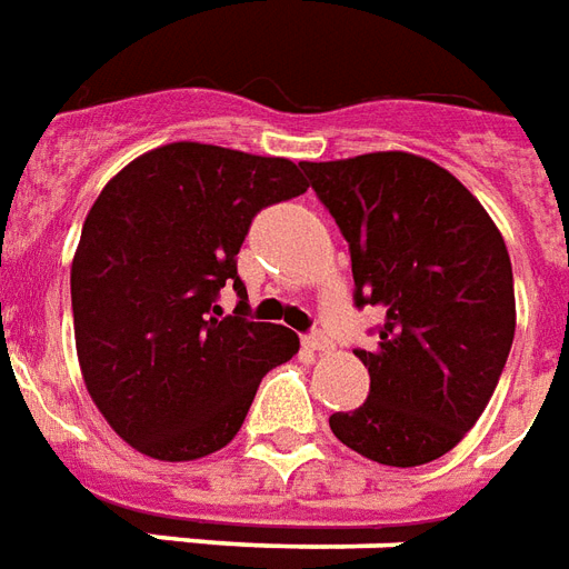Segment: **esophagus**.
Instances as JSON below:
<instances>
[{"mask_svg": "<svg viewBox=\"0 0 569 569\" xmlns=\"http://www.w3.org/2000/svg\"><path fill=\"white\" fill-rule=\"evenodd\" d=\"M301 340H305V347L313 349V352H326V349L335 347V343H331V338H328L322 328H313V331H307Z\"/></svg>", "mask_w": 569, "mask_h": 569, "instance_id": "esophagus-1", "label": "esophagus"}]
</instances>
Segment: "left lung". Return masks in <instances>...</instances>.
<instances>
[{
	"mask_svg": "<svg viewBox=\"0 0 569 569\" xmlns=\"http://www.w3.org/2000/svg\"><path fill=\"white\" fill-rule=\"evenodd\" d=\"M352 259V301L377 307L356 349L368 401L328 419L340 443L389 467L428 465L477 425L516 335L507 243L486 208L422 156L305 162Z\"/></svg>",
	"mask_w": 569,
	"mask_h": 569,
	"instance_id": "obj_1",
	"label": "left lung"
}]
</instances>
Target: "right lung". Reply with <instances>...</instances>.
Here are the masks:
<instances>
[{
	"label": "right lung",
	"instance_id": "add662e5",
	"mask_svg": "<svg viewBox=\"0 0 569 569\" xmlns=\"http://www.w3.org/2000/svg\"><path fill=\"white\" fill-rule=\"evenodd\" d=\"M301 166L229 147L138 156L87 213L71 262L83 382L117 435L159 461L217 452L298 335L247 319L238 252L256 213L307 192ZM229 282L242 301L222 318Z\"/></svg>",
	"mask_w": 569,
	"mask_h": 569
}]
</instances>
